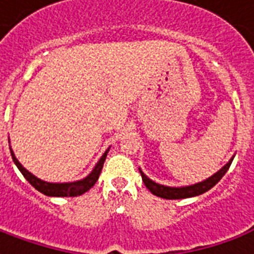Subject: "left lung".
Listing matches in <instances>:
<instances>
[{
  "label": "left lung",
  "mask_w": 254,
  "mask_h": 254,
  "mask_svg": "<svg viewBox=\"0 0 254 254\" xmlns=\"http://www.w3.org/2000/svg\"><path fill=\"white\" fill-rule=\"evenodd\" d=\"M231 162L233 159H230V162L227 165L222 167L220 170L213 174L212 177H209L205 181L200 182V184H196V185H191V187H185V188H169L163 187V185H159V184H155L154 181H151L149 178L144 176L143 171L140 170L141 173V178H143L144 185L147 187L152 194L158 197H162V198H167V200H178V198H188V197H194L198 196V194H202L207 190H209L211 188H213L216 184H218L222 177L227 173L229 167L231 166Z\"/></svg>",
  "instance_id": "left-lung-1"
}]
</instances>
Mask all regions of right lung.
Masks as SVG:
<instances>
[{"label":"right lung","mask_w":254,"mask_h":254,"mask_svg":"<svg viewBox=\"0 0 254 254\" xmlns=\"http://www.w3.org/2000/svg\"><path fill=\"white\" fill-rule=\"evenodd\" d=\"M10 154H12V159H13V162L17 166V169L21 171V174L24 176L25 180L30 182L36 190L41 191L43 194H46V196L52 197H74L80 196V194H83L85 191H88L96 184L98 178H99L100 171L103 169V163H105L106 156H107V151L100 158L98 165L95 166L92 173L87 178H84V180L77 182H69V184H50V182L42 181L39 178H36L35 176H32L30 171H27L23 166L20 165L19 160L16 159V156H14L12 149H10Z\"/></svg>","instance_id":"obj_1"}]
</instances>
